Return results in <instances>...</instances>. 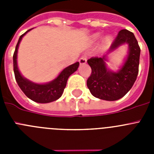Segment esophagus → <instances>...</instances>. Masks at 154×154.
<instances>
[{"mask_svg":"<svg viewBox=\"0 0 154 154\" xmlns=\"http://www.w3.org/2000/svg\"><path fill=\"white\" fill-rule=\"evenodd\" d=\"M79 62L80 65H84V64L86 63V58H85V56L82 57V58H79Z\"/></svg>","mask_w":154,"mask_h":154,"instance_id":"obj_1","label":"esophagus"}]
</instances>
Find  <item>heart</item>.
Listing matches in <instances>:
<instances>
[{"label":"heart","mask_w":154,"mask_h":154,"mask_svg":"<svg viewBox=\"0 0 154 154\" xmlns=\"http://www.w3.org/2000/svg\"><path fill=\"white\" fill-rule=\"evenodd\" d=\"M99 38H100V34L99 33L95 34V35H93L92 37H91L90 42H92V43H95V42H97ZM112 37L107 36L106 38L104 39V42H103V47L104 48L108 47V46L112 43Z\"/></svg>","instance_id":"b5f03b06"}]
</instances>
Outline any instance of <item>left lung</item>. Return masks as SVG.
I'll list each match as a JSON object with an SVG mask.
<instances>
[{
	"label": "left lung",
	"instance_id": "8db88e82",
	"mask_svg": "<svg viewBox=\"0 0 154 154\" xmlns=\"http://www.w3.org/2000/svg\"><path fill=\"white\" fill-rule=\"evenodd\" d=\"M123 44L128 45V55L117 71L108 67V55ZM140 48L133 32L121 30L108 52L101 58H91L87 61L92 69L87 86L91 94L98 99L116 101L121 99L130 90L137 79L139 72Z\"/></svg>",
	"mask_w": 154,
	"mask_h": 154
}]
</instances>
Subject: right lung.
Instances as JSON below:
<instances>
[{"label":"right lung","instance_id":"obj_1","mask_svg":"<svg viewBox=\"0 0 154 154\" xmlns=\"http://www.w3.org/2000/svg\"><path fill=\"white\" fill-rule=\"evenodd\" d=\"M31 29H29L20 36L17 45H16L15 51L14 53V72L15 75V79L20 89L25 94V96L31 99L32 101L38 103H51L62 96L64 89L66 86L68 79L71 75L78 69L79 66V62H77L65 68L58 74L56 78L46 83H36L24 77L21 75L17 66V51H18L19 45L21 42L22 38Z\"/></svg>","mask_w":154,"mask_h":154}]
</instances>
